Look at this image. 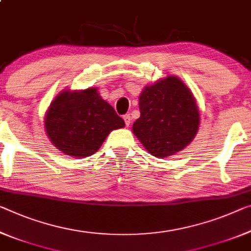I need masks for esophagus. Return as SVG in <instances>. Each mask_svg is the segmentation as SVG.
I'll use <instances>...</instances> for the list:
<instances>
[{
	"label": "esophagus",
	"instance_id": "34e87169",
	"mask_svg": "<svg viewBox=\"0 0 251 251\" xmlns=\"http://www.w3.org/2000/svg\"><path fill=\"white\" fill-rule=\"evenodd\" d=\"M123 120H125V122H126V126H129L130 123H131L130 114H125V115H123Z\"/></svg>",
	"mask_w": 251,
	"mask_h": 251
}]
</instances>
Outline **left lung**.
<instances>
[{
  "instance_id": "8db88e82",
  "label": "left lung",
  "mask_w": 251,
  "mask_h": 251,
  "mask_svg": "<svg viewBox=\"0 0 251 251\" xmlns=\"http://www.w3.org/2000/svg\"><path fill=\"white\" fill-rule=\"evenodd\" d=\"M139 109L140 118L133 123V133L152 156L174 155L198 132L200 113L195 99L175 76L146 86Z\"/></svg>"
}]
</instances>
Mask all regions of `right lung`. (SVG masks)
Here are the masks:
<instances>
[{
  "label": "right lung",
  "instance_id": "add662e5",
  "mask_svg": "<svg viewBox=\"0 0 251 251\" xmlns=\"http://www.w3.org/2000/svg\"><path fill=\"white\" fill-rule=\"evenodd\" d=\"M47 134L55 147L68 156L87 157L98 150L111 131L125 126L96 88L65 91L57 96L45 119Z\"/></svg>",
  "mask_w": 251,
  "mask_h": 251
}]
</instances>
